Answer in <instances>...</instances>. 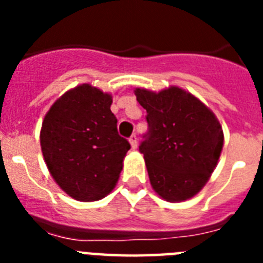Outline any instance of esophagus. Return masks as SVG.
I'll return each instance as SVG.
<instances>
[{"label":"esophagus","instance_id":"1","mask_svg":"<svg viewBox=\"0 0 263 263\" xmlns=\"http://www.w3.org/2000/svg\"><path fill=\"white\" fill-rule=\"evenodd\" d=\"M129 142H130V145H132V147L137 148V145H138V138H137L136 134H133V136L130 137Z\"/></svg>","mask_w":263,"mask_h":263}]
</instances>
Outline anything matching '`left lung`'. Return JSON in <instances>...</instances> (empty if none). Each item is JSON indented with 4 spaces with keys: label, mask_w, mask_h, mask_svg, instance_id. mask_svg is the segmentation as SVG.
Segmentation results:
<instances>
[{
    "label": "left lung",
    "mask_w": 263,
    "mask_h": 263,
    "mask_svg": "<svg viewBox=\"0 0 263 263\" xmlns=\"http://www.w3.org/2000/svg\"><path fill=\"white\" fill-rule=\"evenodd\" d=\"M147 111L148 133L139 146L152 187L163 200L180 203L201 191L224 146L220 121L188 90L171 85L154 92L136 88Z\"/></svg>",
    "instance_id": "8db88e82"
}]
</instances>
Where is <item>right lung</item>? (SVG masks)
<instances>
[{
    "label": "right lung",
    "instance_id": "obj_1",
    "mask_svg": "<svg viewBox=\"0 0 263 263\" xmlns=\"http://www.w3.org/2000/svg\"><path fill=\"white\" fill-rule=\"evenodd\" d=\"M113 96L92 84L67 90L42 122L41 147L57 184L79 201L110 194L130 143L118 136Z\"/></svg>",
    "mask_w": 263,
    "mask_h": 263
}]
</instances>
